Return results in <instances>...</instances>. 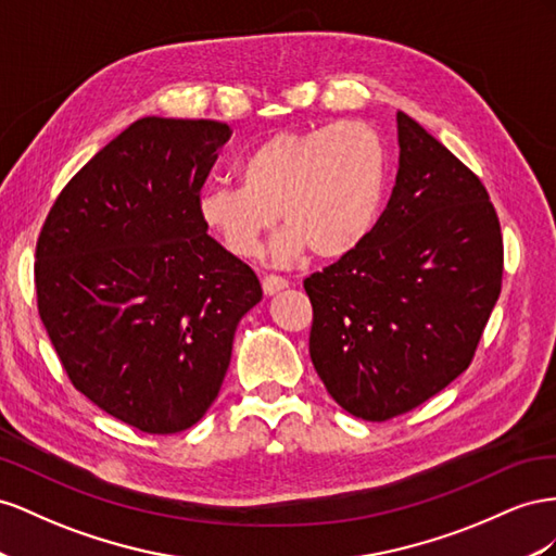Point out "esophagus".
Here are the masks:
<instances>
[{
    "instance_id": "esophagus-1",
    "label": "esophagus",
    "mask_w": 556,
    "mask_h": 556,
    "mask_svg": "<svg viewBox=\"0 0 556 556\" xmlns=\"http://www.w3.org/2000/svg\"><path fill=\"white\" fill-rule=\"evenodd\" d=\"M287 287H289V279H283L279 275H265L263 277V291H265V295H273V293L287 289Z\"/></svg>"
}]
</instances>
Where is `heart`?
I'll use <instances>...</instances> for the list:
<instances>
[{"label":"heart","instance_id":"obj_1","mask_svg":"<svg viewBox=\"0 0 556 556\" xmlns=\"http://www.w3.org/2000/svg\"><path fill=\"white\" fill-rule=\"evenodd\" d=\"M240 186L210 184L198 195V216L237 258H256L263 235L283 228L273 244L277 263L307 247L338 258L375 226L387 186V151L366 123L342 121L314 130H283L253 144L235 165Z\"/></svg>","mask_w":556,"mask_h":556}]
</instances>
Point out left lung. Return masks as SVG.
<instances>
[{"label": "left lung", "instance_id": "left-lung-1", "mask_svg": "<svg viewBox=\"0 0 556 556\" xmlns=\"http://www.w3.org/2000/svg\"><path fill=\"white\" fill-rule=\"evenodd\" d=\"M399 174L361 244L305 279L309 356L349 415L387 421L475 356L501 295L503 237L484 184L399 111Z\"/></svg>", "mask_w": 556, "mask_h": 556}]
</instances>
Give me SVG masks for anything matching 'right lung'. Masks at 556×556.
Masks as SVG:
<instances>
[{
  "mask_svg": "<svg viewBox=\"0 0 556 556\" xmlns=\"http://www.w3.org/2000/svg\"><path fill=\"white\" fill-rule=\"evenodd\" d=\"M230 135L204 118L135 121L62 188L37 240V307L70 382L144 433L202 419L263 298L198 216Z\"/></svg>",
  "mask_w": 556,
  "mask_h": 556,
  "instance_id": "add662e5",
  "label": "right lung"
}]
</instances>
